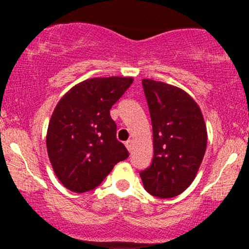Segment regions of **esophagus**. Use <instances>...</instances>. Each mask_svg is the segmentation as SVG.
Wrapping results in <instances>:
<instances>
[{
	"mask_svg": "<svg viewBox=\"0 0 249 249\" xmlns=\"http://www.w3.org/2000/svg\"><path fill=\"white\" fill-rule=\"evenodd\" d=\"M125 145H126L127 150H129V152H131L132 147H134V141H132V140H127L126 142H125Z\"/></svg>",
	"mask_w": 249,
	"mask_h": 249,
	"instance_id": "obj_1",
	"label": "esophagus"
}]
</instances>
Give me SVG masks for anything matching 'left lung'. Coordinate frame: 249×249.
Returning a JSON list of instances; mask_svg holds the SVG:
<instances>
[{"mask_svg": "<svg viewBox=\"0 0 249 249\" xmlns=\"http://www.w3.org/2000/svg\"><path fill=\"white\" fill-rule=\"evenodd\" d=\"M142 85L152 119L154 157L140 176L149 194L170 199L196 177L207 130L199 105L184 90L153 79H143Z\"/></svg>", "mask_w": 249, "mask_h": 249, "instance_id": "1", "label": "left lung"}]
</instances>
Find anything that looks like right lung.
I'll return each mask as SVG.
<instances>
[{
    "label": "right lung",
    "instance_id": "right-lung-1",
    "mask_svg": "<svg viewBox=\"0 0 249 249\" xmlns=\"http://www.w3.org/2000/svg\"><path fill=\"white\" fill-rule=\"evenodd\" d=\"M132 82L131 77L90 78L57 102L48 125L47 152L56 177L71 192L92 190L129 157L115 136L109 109Z\"/></svg>",
    "mask_w": 249,
    "mask_h": 249
}]
</instances>
